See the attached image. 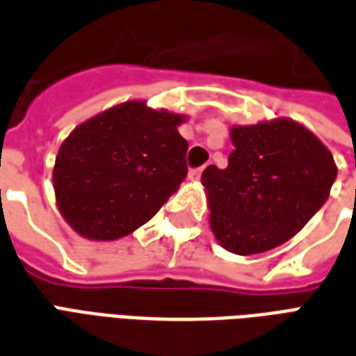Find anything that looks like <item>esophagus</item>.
<instances>
[{
  "label": "esophagus",
  "mask_w": 356,
  "mask_h": 356,
  "mask_svg": "<svg viewBox=\"0 0 356 356\" xmlns=\"http://www.w3.org/2000/svg\"><path fill=\"white\" fill-rule=\"evenodd\" d=\"M202 171H204V168H194V170L188 171V179H191V181H198L202 175Z\"/></svg>",
  "instance_id": "1"
}]
</instances>
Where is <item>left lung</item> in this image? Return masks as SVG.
I'll list each match as a JSON object with an SVG mask.
<instances>
[{"label":"left lung","mask_w":356,"mask_h":356,"mask_svg":"<svg viewBox=\"0 0 356 356\" xmlns=\"http://www.w3.org/2000/svg\"><path fill=\"white\" fill-rule=\"evenodd\" d=\"M229 165H208L209 225L217 242L236 255H254L296 236L328 200L337 175L334 156L288 118L231 129Z\"/></svg>","instance_id":"left-lung-1"}]
</instances>
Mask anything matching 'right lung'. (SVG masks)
Returning a JSON list of instances; mask_svg holds the SVG:
<instances>
[{"label":"right lung","instance_id":"add662e5","mask_svg":"<svg viewBox=\"0 0 356 356\" xmlns=\"http://www.w3.org/2000/svg\"><path fill=\"white\" fill-rule=\"evenodd\" d=\"M185 116L127 101L80 124L58 148L53 186L74 231L127 236L156 216L186 177Z\"/></svg>","mask_w":356,"mask_h":356}]
</instances>
